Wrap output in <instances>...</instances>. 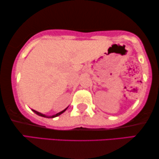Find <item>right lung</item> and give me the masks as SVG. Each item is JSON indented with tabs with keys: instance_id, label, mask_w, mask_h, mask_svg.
Instances as JSON below:
<instances>
[{
	"instance_id": "1",
	"label": "right lung",
	"mask_w": 159,
	"mask_h": 159,
	"mask_svg": "<svg viewBox=\"0 0 159 159\" xmlns=\"http://www.w3.org/2000/svg\"><path fill=\"white\" fill-rule=\"evenodd\" d=\"M67 108H65V110H63V111H61V112H59V113H58V114H55V115H53V116H48L45 115V114H42V113H39V112H38V111H35V110H33V111L34 112V113L37 114H38V115H39V116H43V117H48V118H50V117H52V118H53V117H56V116H57L60 115V114L63 113L64 111H66V109H67Z\"/></svg>"
}]
</instances>
